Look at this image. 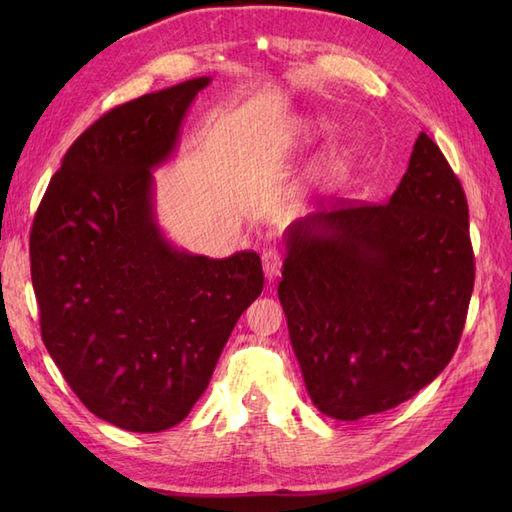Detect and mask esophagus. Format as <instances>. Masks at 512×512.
<instances>
[{"mask_svg":"<svg viewBox=\"0 0 512 512\" xmlns=\"http://www.w3.org/2000/svg\"><path fill=\"white\" fill-rule=\"evenodd\" d=\"M281 264H284V257L277 248H266L262 253V266H264V275L268 281H273L281 273Z\"/></svg>","mask_w":512,"mask_h":512,"instance_id":"esophagus-1","label":"esophagus"}]
</instances>
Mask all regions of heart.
Segmentation results:
<instances>
[{
  "label": "heart",
  "mask_w": 512,
  "mask_h": 512,
  "mask_svg": "<svg viewBox=\"0 0 512 512\" xmlns=\"http://www.w3.org/2000/svg\"><path fill=\"white\" fill-rule=\"evenodd\" d=\"M330 123L323 121V118H308V121L301 123V134L308 140L321 138L330 132ZM354 158V151L347 145H334L328 154H325L321 162V173L323 176H341V173L350 167Z\"/></svg>",
  "instance_id": "b5f03b06"
}]
</instances>
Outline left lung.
I'll return each instance as SVG.
<instances>
[{
  "label": "left lung",
  "instance_id": "8db88e82",
  "mask_svg": "<svg viewBox=\"0 0 512 512\" xmlns=\"http://www.w3.org/2000/svg\"><path fill=\"white\" fill-rule=\"evenodd\" d=\"M284 242L277 295L325 416L394 409L449 365L475 264L462 184L427 134L389 202L339 200L292 222Z\"/></svg>",
  "mask_w": 512,
  "mask_h": 512
}]
</instances>
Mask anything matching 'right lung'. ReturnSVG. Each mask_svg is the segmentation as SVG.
<instances>
[{
	"label": "right lung",
	"mask_w": 512,
	"mask_h": 512,
	"mask_svg": "<svg viewBox=\"0 0 512 512\" xmlns=\"http://www.w3.org/2000/svg\"><path fill=\"white\" fill-rule=\"evenodd\" d=\"M211 76L114 107L74 140L30 233L41 339L94 416L156 433L189 416L237 319L264 290L262 259L176 248L154 171Z\"/></svg>",
	"instance_id": "1"
}]
</instances>
